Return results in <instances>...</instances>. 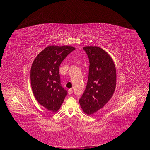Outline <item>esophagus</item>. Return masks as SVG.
<instances>
[{
  "label": "esophagus",
  "mask_w": 150,
  "mask_h": 150,
  "mask_svg": "<svg viewBox=\"0 0 150 150\" xmlns=\"http://www.w3.org/2000/svg\"><path fill=\"white\" fill-rule=\"evenodd\" d=\"M68 93H69V94H72V93H73V90H72V89H69V91H68Z\"/></svg>",
  "instance_id": "34e87169"
}]
</instances>
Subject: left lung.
Instances as JSON below:
<instances>
[{
    "mask_svg": "<svg viewBox=\"0 0 150 150\" xmlns=\"http://www.w3.org/2000/svg\"><path fill=\"white\" fill-rule=\"evenodd\" d=\"M89 58V68L87 85L79 102L88 115L101 109L109 101L115 90L116 68L110 56L100 47L83 48Z\"/></svg>",
    "mask_w": 150,
    "mask_h": 150,
    "instance_id": "left-lung-1",
    "label": "left lung"
}]
</instances>
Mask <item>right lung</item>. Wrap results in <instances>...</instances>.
<instances>
[{
    "mask_svg": "<svg viewBox=\"0 0 150 150\" xmlns=\"http://www.w3.org/2000/svg\"><path fill=\"white\" fill-rule=\"evenodd\" d=\"M75 48L51 46L35 57L30 70L31 87L35 99L49 111L56 112L67 94L61 83L59 66Z\"/></svg>",
    "mask_w": 150,
    "mask_h": 150,
    "instance_id": "right-lung-1",
    "label": "right lung"
}]
</instances>
